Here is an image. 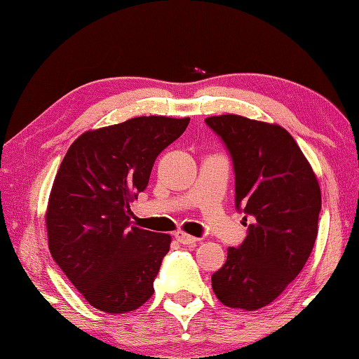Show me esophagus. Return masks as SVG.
Wrapping results in <instances>:
<instances>
[{
    "mask_svg": "<svg viewBox=\"0 0 359 359\" xmlns=\"http://www.w3.org/2000/svg\"><path fill=\"white\" fill-rule=\"evenodd\" d=\"M175 236V239H177L180 244H184V245H191V244H196V242L199 241L198 238H194V236H191V234H187L185 231H177V233L174 234Z\"/></svg>",
    "mask_w": 359,
    "mask_h": 359,
    "instance_id": "34e87169",
    "label": "esophagus"
}]
</instances>
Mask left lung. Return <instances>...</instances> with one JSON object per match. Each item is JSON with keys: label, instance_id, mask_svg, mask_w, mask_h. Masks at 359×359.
Returning <instances> with one entry per match:
<instances>
[{"label": "left lung", "instance_id": "8db88e82", "mask_svg": "<svg viewBox=\"0 0 359 359\" xmlns=\"http://www.w3.org/2000/svg\"><path fill=\"white\" fill-rule=\"evenodd\" d=\"M233 158L236 208L253 217L242 244L212 276L224 306L258 311L283 293L312 253L321 191L311 163L277 123L224 114L205 118ZM245 222H247V217Z\"/></svg>", "mask_w": 359, "mask_h": 359}]
</instances>
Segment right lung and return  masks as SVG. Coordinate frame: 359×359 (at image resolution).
Listing matches in <instances>:
<instances>
[{"mask_svg":"<svg viewBox=\"0 0 359 359\" xmlns=\"http://www.w3.org/2000/svg\"><path fill=\"white\" fill-rule=\"evenodd\" d=\"M190 118L163 115L88 130L66 151L46 210L48 250L90 306L133 312L154 294L171 236L131 224L130 204Z\"/></svg>","mask_w":359,"mask_h":359,"instance_id":"1","label":"right lung"}]
</instances>
